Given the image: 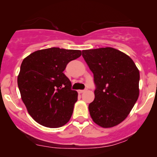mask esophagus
Segmentation results:
<instances>
[{"label": "esophagus", "mask_w": 157, "mask_h": 157, "mask_svg": "<svg viewBox=\"0 0 157 157\" xmlns=\"http://www.w3.org/2000/svg\"><path fill=\"white\" fill-rule=\"evenodd\" d=\"M86 91V89H85V90H78V92L79 94H81V93H83V92Z\"/></svg>", "instance_id": "obj_1"}]
</instances>
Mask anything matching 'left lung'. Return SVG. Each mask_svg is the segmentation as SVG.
I'll return each mask as SVG.
<instances>
[{
	"instance_id": "1",
	"label": "left lung",
	"mask_w": 157,
	"mask_h": 157,
	"mask_svg": "<svg viewBox=\"0 0 157 157\" xmlns=\"http://www.w3.org/2000/svg\"><path fill=\"white\" fill-rule=\"evenodd\" d=\"M94 74L95 98L89 105L93 121L103 128L124 121L139 95V71L125 53L111 47L82 51Z\"/></svg>"
}]
</instances>
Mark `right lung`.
I'll return each instance as SVG.
<instances>
[{
    "label": "right lung",
    "mask_w": 157,
    "mask_h": 157,
    "mask_svg": "<svg viewBox=\"0 0 157 157\" xmlns=\"http://www.w3.org/2000/svg\"><path fill=\"white\" fill-rule=\"evenodd\" d=\"M81 55L80 50L53 47L36 51L23 59L18 76L21 99L40 125L59 128L70 120L78 93L71 90L63 71Z\"/></svg>",
    "instance_id": "add662e5"
}]
</instances>
